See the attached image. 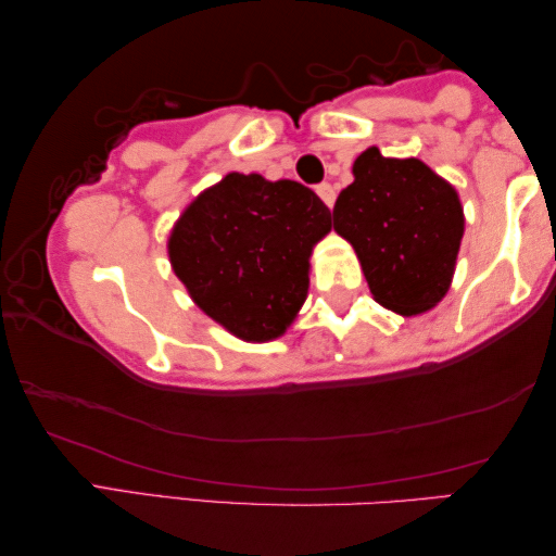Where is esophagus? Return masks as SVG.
<instances>
[{"instance_id": "esophagus-1", "label": "esophagus", "mask_w": 556, "mask_h": 556, "mask_svg": "<svg viewBox=\"0 0 556 556\" xmlns=\"http://www.w3.org/2000/svg\"><path fill=\"white\" fill-rule=\"evenodd\" d=\"M315 192H317V197H320L327 206H330V208L334 206V199H338V194H334V187L332 185H327V181H323V185H317Z\"/></svg>"}]
</instances>
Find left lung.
<instances>
[{"instance_id": "obj_1", "label": "left lung", "mask_w": 556, "mask_h": 556, "mask_svg": "<svg viewBox=\"0 0 556 556\" xmlns=\"http://www.w3.org/2000/svg\"><path fill=\"white\" fill-rule=\"evenodd\" d=\"M354 181L332 208V226L352 243L371 295L399 315H421L448 293L463 239L458 192L421 160L364 150Z\"/></svg>"}]
</instances>
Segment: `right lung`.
Returning <instances> with one entry per match:
<instances>
[{"label":"right lung","instance_id":"1","mask_svg":"<svg viewBox=\"0 0 556 556\" xmlns=\"http://www.w3.org/2000/svg\"><path fill=\"white\" fill-rule=\"evenodd\" d=\"M327 231L330 208L313 189L231 172L185 208L167 251L212 320L245 342H268L303 307L313 245Z\"/></svg>","mask_w":556,"mask_h":556}]
</instances>
